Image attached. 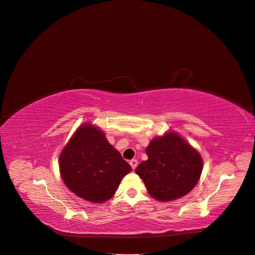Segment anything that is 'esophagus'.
I'll use <instances>...</instances> for the list:
<instances>
[{
	"instance_id": "34e87169",
	"label": "esophagus",
	"mask_w": 255,
	"mask_h": 255,
	"mask_svg": "<svg viewBox=\"0 0 255 255\" xmlns=\"http://www.w3.org/2000/svg\"><path fill=\"white\" fill-rule=\"evenodd\" d=\"M129 165H130V167H132V169H135L137 167V165H138V160L137 159L129 160Z\"/></svg>"
}]
</instances>
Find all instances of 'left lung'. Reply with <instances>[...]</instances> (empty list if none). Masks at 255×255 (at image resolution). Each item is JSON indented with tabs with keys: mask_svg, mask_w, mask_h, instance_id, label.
I'll use <instances>...</instances> for the list:
<instances>
[{
	"mask_svg": "<svg viewBox=\"0 0 255 255\" xmlns=\"http://www.w3.org/2000/svg\"><path fill=\"white\" fill-rule=\"evenodd\" d=\"M145 153L148 159L138 165L136 173L154 199L173 201L197 185L202 172V157L176 133L154 138Z\"/></svg>",
	"mask_w": 255,
	"mask_h": 255,
	"instance_id": "1",
	"label": "left lung"
}]
</instances>
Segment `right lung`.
Wrapping results in <instances>:
<instances>
[{
	"instance_id": "obj_1",
	"label": "right lung",
	"mask_w": 255,
	"mask_h": 255,
	"mask_svg": "<svg viewBox=\"0 0 255 255\" xmlns=\"http://www.w3.org/2000/svg\"><path fill=\"white\" fill-rule=\"evenodd\" d=\"M130 170L102 130L89 123L76 129L59 157V171L66 186L94 203L110 200Z\"/></svg>"
}]
</instances>
